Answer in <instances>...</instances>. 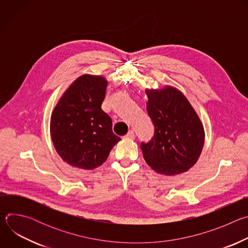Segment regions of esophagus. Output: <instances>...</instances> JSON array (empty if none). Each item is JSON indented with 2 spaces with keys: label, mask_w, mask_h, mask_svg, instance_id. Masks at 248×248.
I'll use <instances>...</instances> for the list:
<instances>
[{
  "label": "esophagus",
  "mask_w": 248,
  "mask_h": 248,
  "mask_svg": "<svg viewBox=\"0 0 248 248\" xmlns=\"http://www.w3.org/2000/svg\"><path fill=\"white\" fill-rule=\"evenodd\" d=\"M124 137L127 138V139H134V138H135L134 131H133V130H129V131L127 132V134H126Z\"/></svg>",
  "instance_id": "esophagus-1"
}]
</instances>
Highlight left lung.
<instances>
[{
    "label": "left lung",
    "mask_w": 248,
    "mask_h": 248,
    "mask_svg": "<svg viewBox=\"0 0 248 248\" xmlns=\"http://www.w3.org/2000/svg\"><path fill=\"white\" fill-rule=\"evenodd\" d=\"M147 113L155 126L153 138L141 142L146 163L157 172L174 175L197 162L204 145L203 124L186 97L176 88L146 89Z\"/></svg>",
    "instance_id": "obj_1"
}]
</instances>
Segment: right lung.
<instances>
[{
  "instance_id": "1",
  "label": "right lung",
  "mask_w": 248,
  "mask_h": 248,
  "mask_svg": "<svg viewBox=\"0 0 248 248\" xmlns=\"http://www.w3.org/2000/svg\"><path fill=\"white\" fill-rule=\"evenodd\" d=\"M107 85L103 77L83 75L65 90L52 113L53 144L70 166L97 168L121 140L113 132L112 119L101 109Z\"/></svg>"
}]
</instances>
